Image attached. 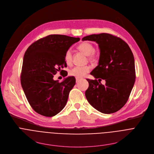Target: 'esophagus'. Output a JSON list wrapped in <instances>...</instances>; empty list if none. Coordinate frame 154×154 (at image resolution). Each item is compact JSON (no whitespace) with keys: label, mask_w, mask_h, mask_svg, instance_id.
<instances>
[{"label":"esophagus","mask_w":154,"mask_h":154,"mask_svg":"<svg viewBox=\"0 0 154 154\" xmlns=\"http://www.w3.org/2000/svg\"><path fill=\"white\" fill-rule=\"evenodd\" d=\"M81 79H78V78H76V83H78Z\"/></svg>","instance_id":"esophagus-1"}]
</instances>
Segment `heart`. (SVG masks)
Instances as JSON below:
<instances>
[{
  "label": "heart",
  "mask_w": 154,
  "mask_h": 154,
  "mask_svg": "<svg viewBox=\"0 0 154 154\" xmlns=\"http://www.w3.org/2000/svg\"><path fill=\"white\" fill-rule=\"evenodd\" d=\"M78 49L85 54L89 55V59L94 60L97 58L95 54L94 47L92 44L87 42H83L79 45ZM64 61L67 64L71 65L72 63V52L70 49L68 50L64 55ZM91 69L90 66H75L69 71V75L75 78L81 79L84 77Z\"/></svg>",
  "instance_id": "1"
}]
</instances>
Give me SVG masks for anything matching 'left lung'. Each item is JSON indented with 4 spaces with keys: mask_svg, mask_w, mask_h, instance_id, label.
I'll return each instance as SVG.
<instances>
[{
    "mask_svg": "<svg viewBox=\"0 0 154 154\" xmlns=\"http://www.w3.org/2000/svg\"><path fill=\"white\" fill-rule=\"evenodd\" d=\"M95 41L99 45V64L90 73L100 81L87 79L85 91L88 102L99 112L111 114L126 103L135 82V60L132 52L121 38L108 33L91 35L82 41Z\"/></svg>",
    "mask_w": 154,
    "mask_h": 154,
    "instance_id": "left-lung-1",
    "label": "left lung"
}]
</instances>
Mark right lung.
<instances>
[{
	"label": "right lung",
	"mask_w": 154,
	"mask_h": 154,
	"mask_svg": "<svg viewBox=\"0 0 154 154\" xmlns=\"http://www.w3.org/2000/svg\"><path fill=\"white\" fill-rule=\"evenodd\" d=\"M79 38L50 35L41 38L25 52L20 74L21 86L32 108L38 114L52 117L60 113L66 104L70 91L75 84L74 77L62 82L53 79L58 71L67 67L64 61L66 51Z\"/></svg>",
	"instance_id": "obj_1"
}]
</instances>
